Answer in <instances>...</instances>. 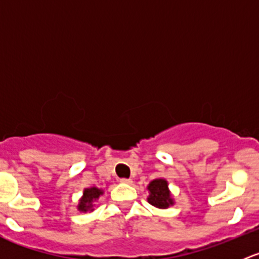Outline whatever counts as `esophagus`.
I'll list each match as a JSON object with an SVG mask.
<instances>
[{"mask_svg":"<svg viewBox=\"0 0 259 259\" xmlns=\"http://www.w3.org/2000/svg\"><path fill=\"white\" fill-rule=\"evenodd\" d=\"M120 182L124 183V184H132L133 180L129 179V178H121V179H120Z\"/></svg>","mask_w":259,"mask_h":259,"instance_id":"esophagus-1","label":"esophagus"}]
</instances>
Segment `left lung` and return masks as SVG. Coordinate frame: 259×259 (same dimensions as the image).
Instances as JSON below:
<instances>
[{"mask_svg":"<svg viewBox=\"0 0 259 259\" xmlns=\"http://www.w3.org/2000/svg\"><path fill=\"white\" fill-rule=\"evenodd\" d=\"M150 195L148 202L156 208H168L173 204V199L170 198V192L168 189V183L164 179H155L148 187Z\"/></svg>","mask_w":259,"mask_h":259,"instance_id":"1","label":"left lung"}]
</instances>
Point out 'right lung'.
I'll return each mask as SVG.
<instances>
[{"label": "right lung", "instance_id": "1", "mask_svg": "<svg viewBox=\"0 0 259 259\" xmlns=\"http://www.w3.org/2000/svg\"><path fill=\"white\" fill-rule=\"evenodd\" d=\"M100 194H103V190L98 189V188H89V189L83 190V197L80 200L79 207L80 211H88L93 210V202L98 199L100 197Z\"/></svg>", "mask_w": 259, "mask_h": 259}]
</instances>
